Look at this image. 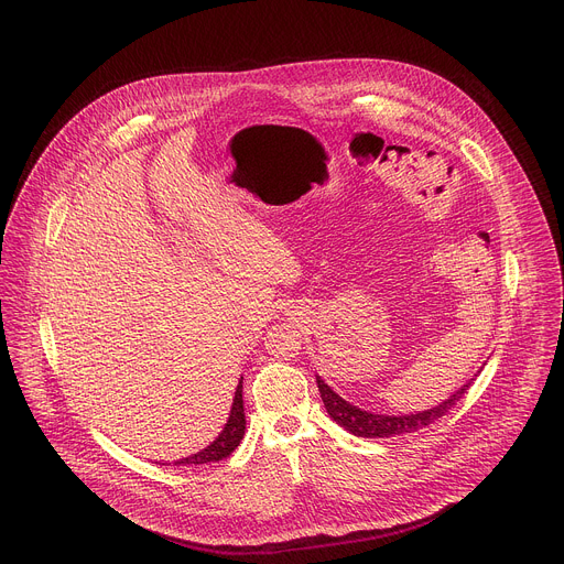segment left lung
I'll use <instances>...</instances> for the list:
<instances>
[{
    "label": "left lung",
    "instance_id": "obj_1",
    "mask_svg": "<svg viewBox=\"0 0 564 564\" xmlns=\"http://www.w3.org/2000/svg\"><path fill=\"white\" fill-rule=\"evenodd\" d=\"M470 383H473V379H468V383H464L455 394H451L446 401H442L440 406H435L431 411L411 413V415H377V413H368V411L352 406L350 401L339 397L324 379L316 375V386H318L321 399H324V406H326L328 415L339 426H344L348 433H352L357 437H392V435L415 433V431L437 422L442 415H446L464 397V392L470 388Z\"/></svg>",
    "mask_w": 564,
    "mask_h": 564
}]
</instances>
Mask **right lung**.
Here are the masks:
<instances>
[{"instance_id": "1", "label": "right lung", "mask_w": 564, "mask_h": 564, "mask_svg": "<svg viewBox=\"0 0 564 564\" xmlns=\"http://www.w3.org/2000/svg\"><path fill=\"white\" fill-rule=\"evenodd\" d=\"M246 435V411H243V381H238L236 392H234V404H231V413L229 420L223 429V433L200 453H194L189 457H183L174 464L178 466H187V464H209V462H218L225 459L234 453V448L240 444Z\"/></svg>"}]
</instances>
